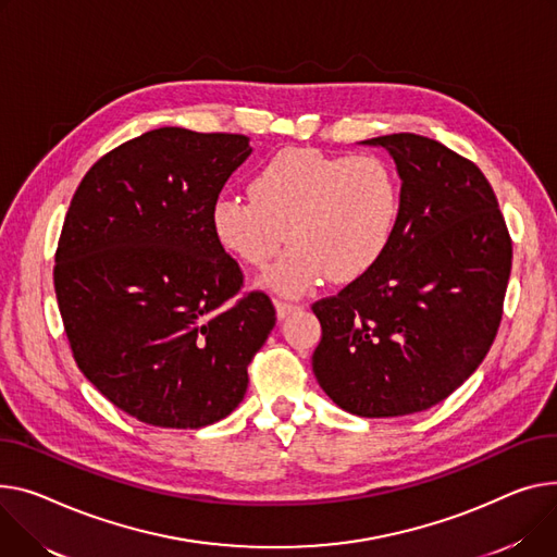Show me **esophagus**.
<instances>
[{
    "label": "esophagus",
    "mask_w": 557,
    "mask_h": 557,
    "mask_svg": "<svg viewBox=\"0 0 557 557\" xmlns=\"http://www.w3.org/2000/svg\"><path fill=\"white\" fill-rule=\"evenodd\" d=\"M275 311H277V318H280V320H284V318H288L290 313L298 311V305H290V302L275 300Z\"/></svg>",
    "instance_id": "1"
}]
</instances>
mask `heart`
<instances>
[{
	"mask_svg": "<svg viewBox=\"0 0 557 557\" xmlns=\"http://www.w3.org/2000/svg\"><path fill=\"white\" fill-rule=\"evenodd\" d=\"M250 197H219L210 226L219 246L262 269L288 237L290 248L259 286L300 298L326 275L347 284L387 252L400 214L394 170L379 157H333L286 147L250 178Z\"/></svg>",
	"mask_w": 557,
	"mask_h": 557,
	"instance_id": "obj_1",
	"label": "heart"
}]
</instances>
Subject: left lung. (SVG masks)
I'll list each match as a JSON object with an SVG mask.
<instances>
[{"label": "left lung", "mask_w": 557, "mask_h": 557, "mask_svg": "<svg viewBox=\"0 0 557 557\" xmlns=\"http://www.w3.org/2000/svg\"><path fill=\"white\" fill-rule=\"evenodd\" d=\"M400 214L381 262L313 305L322 338L313 374L343 410L423 412L486 358L502 320L512 246L497 197L468 159L432 138L389 134Z\"/></svg>", "instance_id": "obj_1"}]
</instances>
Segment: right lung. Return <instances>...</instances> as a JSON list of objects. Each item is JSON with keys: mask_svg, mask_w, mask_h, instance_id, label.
I'll return each instance as SVG.
<instances>
[{"mask_svg": "<svg viewBox=\"0 0 557 557\" xmlns=\"http://www.w3.org/2000/svg\"><path fill=\"white\" fill-rule=\"evenodd\" d=\"M252 154L242 134L145 132L102 157L71 199L55 295L81 372L129 417L203 428L244 400L275 326L264 293L219 246L210 210Z\"/></svg>", "mask_w": 557, "mask_h": 557, "instance_id": "right-lung-1", "label": "right lung"}]
</instances>
